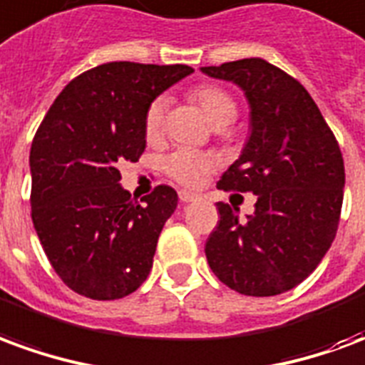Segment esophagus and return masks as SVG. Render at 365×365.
<instances>
[{
	"label": "esophagus",
	"mask_w": 365,
	"mask_h": 365,
	"mask_svg": "<svg viewBox=\"0 0 365 365\" xmlns=\"http://www.w3.org/2000/svg\"><path fill=\"white\" fill-rule=\"evenodd\" d=\"M178 195H180V201H182V203H191V201H195V199H197L195 193H191V191H185V190L180 191Z\"/></svg>",
	"instance_id": "34e87169"
}]
</instances>
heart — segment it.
<instances>
[{
	"instance_id": "1",
	"label": "heart",
	"mask_w": 365,
	"mask_h": 365,
	"mask_svg": "<svg viewBox=\"0 0 365 365\" xmlns=\"http://www.w3.org/2000/svg\"><path fill=\"white\" fill-rule=\"evenodd\" d=\"M191 99L205 111L209 120L215 127H227L237 119L238 105L229 91L219 86H199L191 91ZM168 99L164 96L156 97L144 113V135L148 140H158L166 130ZM162 168L170 178L182 185H199L211 170L213 158L205 152L191 150V148H178L170 152L162 160Z\"/></svg>"
}]
</instances>
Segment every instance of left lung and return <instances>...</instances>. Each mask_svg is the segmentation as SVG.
I'll use <instances>...</instances> for the list:
<instances>
[{"mask_svg": "<svg viewBox=\"0 0 365 365\" xmlns=\"http://www.w3.org/2000/svg\"><path fill=\"white\" fill-rule=\"evenodd\" d=\"M201 72L237 83L250 103V138L217 187L258 197L248 221H238L237 207L217 203L207 262L242 295H279L313 274L336 237L342 152L309 91L274 64L245 58Z\"/></svg>", "mask_w": 365, "mask_h": 365, "instance_id": "1", "label": "left lung"}]
</instances>
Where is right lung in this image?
Wrapping results in <instances>:
<instances>
[{
    "instance_id": "right-lung-1",
    "label": "right lung",
    "mask_w": 365,
    "mask_h": 365,
    "mask_svg": "<svg viewBox=\"0 0 365 365\" xmlns=\"http://www.w3.org/2000/svg\"><path fill=\"white\" fill-rule=\"evenodd\" d=\"M193 68L107 62L68 83L31 146V217L54 272L83 297H127L148 277L164 222L178 207L170 185L133 201L119 166L146 148L144 113Z\"/></svg>"
}]
</instances>
